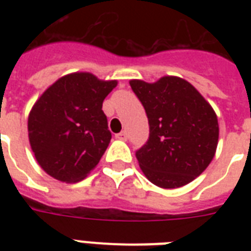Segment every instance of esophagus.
Instances as JSON below:
<instances>
[{"instance_id":"1","label":"esophagus","mask_w":251,"mask_h":251,"mask_svg":"<svg viewBox=\"0 0 251 251\" xmlns=\"http://www.w3.org/2000/svg\"><path fill=\"white\" fill-rule=\"evenodd\" d=\"M116 138L120 139V141H126V139H127V133H126V131H121V133H118L117 135H116Z\"/></svg>"}]
</instances>
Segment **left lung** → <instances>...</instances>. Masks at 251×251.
Wrapping results in <instances>:
<instances>
[{"instance_id": "left-lung-1", "label": "left lung", "mask_w": 251, "mask_h": 251, "mask_svg": "<svg viewBox=\"0 0 251 251\" xmlns=\"http://www.w3.org/2000/svg\"><path fill=\"white\" fill-rule=\"evenodd\" d=\"M130 86L150 124L149 141L137 151L143 175L163 189L185 186L210 165L216 152L219 124L214 108L179 76H161L153 83L131 79Z\"/></svg>"}]
</instances>
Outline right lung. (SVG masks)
<instances>
[{
    "label": "right lung",
    "instance_id": "right-lung-1",
    "mask_svg": "<svg viewBox=\"0 0 251 251\" xmlns=\"http://www.w3.org/2000/svg\"><path fill=\"white\" fill-rule=\"evenodd\" d=\"M117 80L87 72L61 76L41 94L28 114V139L37 164L61 182L86 178L109 145L102 101Z\"/></svg>",
    "mask_w": 251,
    "mask_h": 251
}]
</instances>
